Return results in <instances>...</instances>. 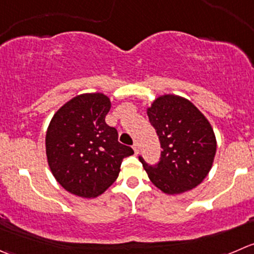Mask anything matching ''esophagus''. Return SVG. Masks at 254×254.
Returning a JSON list of instances; mask_svg holds the SVG:
<instances>
[{
	"instance_id": "esophagus-1",
	"label": "esophagus",
	"mask_w": 254,
	"mask_h": 254,
	"mask_svg": "<svg viewBox=\"0 0 254 254\" xmlns=\"http://www.w3.org/2000/svg\"><path fill=\"white\" fill-rule=\"evenodd\" d=\"M132 149H134L135 154H139V144H137V142H135V144L132 145Z\"/></svg>"
}]
</instances>
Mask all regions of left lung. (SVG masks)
<instances>
[{
  "mask_svg": "<svg viewBox=\"0 0 254 254\" xmlns=\"http://www.w3.org/2000/svg\"><path fill=\"white\" fill-rule=\"evenodd\" d=\"M146 113L162 149L155 166L139 157L150 181L167 195L200 185L212 167L217 147L210 122L190 100L174 94L156 98Z\"/></svg>",
  "mask_w": 254,
  "mask_h": 254,
  "instance_id": "8db88e82",
  "label": "left lung"
}]
</instances>
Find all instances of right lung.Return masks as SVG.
Segmentation results:
<instances>
[{"label": "right lung", "mask_w": 254, "mask_h": 254, "mask_svg": "<svg viewBox=\"0 0 254 254\" xmlns=\"http://www.w3.org/2000/svg\"><path fill=\"white\" fill-rule=\"evenodd\" d=\"M110 107L103 93L77 95L57 110L47 129L49 169L63 189L79 197L102 195L119 176L123 159L134 154L105 123Z\"/></svg>", "instance_id": "obj_1"}]
</instances>
